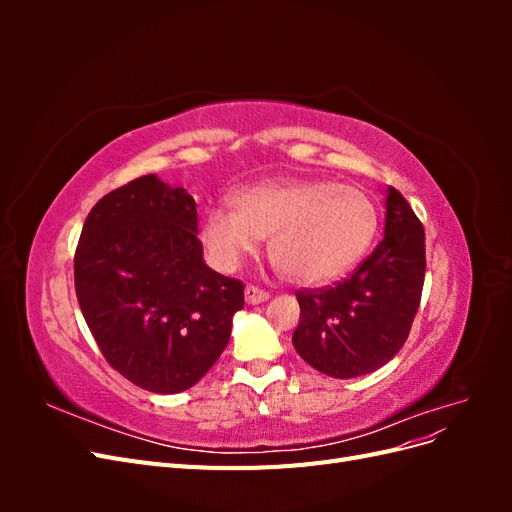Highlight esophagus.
Here are the masks:
<instances>
[{"label":"esophagus","instance_id":"1","mask_svg":"<svg viewBox=\"0 0 512 512\" xmlns=\"http://www.w3.org/2000/svg\"><path fill=\"white\" fill-rule=\"evenodd\" d=\"M269 299V292L262 290L258 286H247L245 288V301L250 305H258V303H265Z\"/></svg>","mask_w":512,"mask_h":512}]
</instances>
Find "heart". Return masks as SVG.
<instances>
[{"label": "heart", "instance_id": "heart-1", "mask_svg": "<svg viewBox=\"0 0 512 512\" xmlns=\"http://www.w3.org/2000/svg\"><path fill=\"white\" fill-rule=\"evenodd\" d=\"M378 232V209L356 185L327 179L260 183L215 205L200 226L215 267L232 271L269 237V256L286 280L329 284L356 267Z\"/></svg>", "mask_w": 512, "mask_h": 512}]
</instances>
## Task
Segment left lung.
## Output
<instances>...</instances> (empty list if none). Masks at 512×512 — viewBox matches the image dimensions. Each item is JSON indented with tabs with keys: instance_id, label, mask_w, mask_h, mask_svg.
<instances>
[{
	"instance_id": "1",
	"label": "left lung",
	"mask_w": 512,
	"mask_h": 512,
	"mask_svg": "<svg viewBox=\"0 0 512 512\" xmlns=\"http://www.w3.org/2000/svg\"><path fill=\"white\" fill-rule=\"evenodd\" d=\"M425 282V230L408 200L386 190L384 239L348 280L299 290L294 350L331 378H356L389 363L410 335Z\"/></svg>"
}]
</instances>
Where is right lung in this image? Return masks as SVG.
Masks as SVG:
<instances>
[{"label": "right lung", "mask_w": 512, "mask_h": 512, "mask_svg": "<svg viewBox=\"0 0 512 512\" xmlns=\"http://www.w3.org/2000/svg\"><path fill=\"white\" fill-rule=\"evenodd\" d=\"M74 288L104 359L162 395L207 374L245 303L239 280L205 265L194 198L156 175L121 185L89 211Z\"/></svg>", "instance_id": "right-lung-1"}]
</instances>
